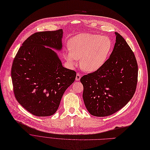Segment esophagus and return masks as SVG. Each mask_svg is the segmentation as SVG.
<instances>
[{
	"mask_svg": "<svg viewBox=\"0 0 150 150\" xmlns=\"http://www.w3.org/2000/svg\"><path fill=\"white\" fill-rule=\"evenodd\" d=\"M81 78V76L79 73H77L76 74V81H79Z\"/></svg>",
	"mask_w": 150,
	"mask_h": 150,
	"instance_id": "34e87169",
	"label": "esophagus"
}]
</instances>
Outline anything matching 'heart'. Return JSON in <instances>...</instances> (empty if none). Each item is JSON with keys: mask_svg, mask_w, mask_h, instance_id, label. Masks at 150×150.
<instances>
[{"mask_svg": "<svg viewBox=\"0 0 150 150\" xmlns=\"http://www.w3.org/2000/svg\"><path fill=\"white\" fill-rule=\"evenodd\" d=\"M71 51L65 54L69 65L74 67L81 60V68L87 72H95L100 69L108 59L112 47L109 38L99 35L82 33L69 42Z\"/></svg>", "mask_w": 150, "mask_h": 150, "instance_id": "heart-1", "label": "heart"}]
</instances>
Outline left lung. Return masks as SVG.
I'll return each instance as SVG.
<instances>
[{
    "label": "left lung",
    "instance_id": "left-lung-1",
    "mask_svg": "<svg viewBox=\"0 0 150 150\" xmlns=\"http://www.w3.org/2000/svg\"><path fill=\"white\" fill-rule=\"evenodd\" d=\"M115 33V43L109 59L100 69L81 79L85 105L96 117L109 116L122 109L137 87L136 59L125 40Z\"/></svg>",
    "mask_w": 150,
    "mask_h": 150
}]
</instances>
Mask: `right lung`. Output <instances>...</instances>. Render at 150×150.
<instances>
[{
    "instance_id": "add662e5",
    "label": "right lung",
    "mask_w": 150,
    "mask_h": 150,
    "mask_svg": "<svg viewBox=\"0 0 150 150\" xmlns=\"http://www.w3.org/2000/svg\"><path fill=\"white\" fill-rule=\"evenodd\" d=\"M63 30L35 33L18 50L11 68L18 103L33 115L47 117L57 110L64 92L75 81L53 49H62Z\"/></svg>"
}]
</instances>
